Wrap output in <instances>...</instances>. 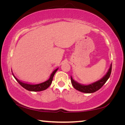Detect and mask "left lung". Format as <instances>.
Listing matches in <instances>:
<instances>
[{"mask_svg": "<svg viewBox=\"0 0 125 125\" xmlns=\"http://www.w3.org/2000/svg\"><path fill=\"white\" fill-rule=\"evenodd\" d=\"M112 69V63L110 65L109 69L106 74L101 78V79L98 80L94 83L88 84V85H84V84H80L78 83L74 80L72 77H71V83L72 85L76 90L79 92L84 93H93L98 91L99 89L102 87L104 85V84L106 82V81L110 76Z\"/></svg>", "mask_w": 125, "mask_h": 125, "instance_id": "left-lung-1", "label": "left lung"}]
</instances>
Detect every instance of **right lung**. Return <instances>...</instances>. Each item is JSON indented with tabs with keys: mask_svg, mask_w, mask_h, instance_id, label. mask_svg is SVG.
I'll return each instance as SVG.
<instances>
[{
	"mask_svg": "<svg viewBox=\"0 0 125 125\" xmlns=\"http://www.w3.org/2000/svg\"><path fill=\"white\" fill-rule=\"evenodd\" d=\"M58 68L53 71V72L51 74L50 78L47 80L43 82V83L37 84H31L25 83V82L20 81V80H19L18 79H17V78L15 77V75L13 74H12V75H13L15 79L16 80V81L20 84L21 86L25 88V89L29 91H31V92H40V91H42L46 89H47L50 86V85L52 83L53 78L54 74L56 73L57 71L58 70Z\"/></svg>",
	"mask_w": 125,
	"mask_h": 125,
	"instance_id": "add662e5",
	"label": "right lung"
}]
</instances>
